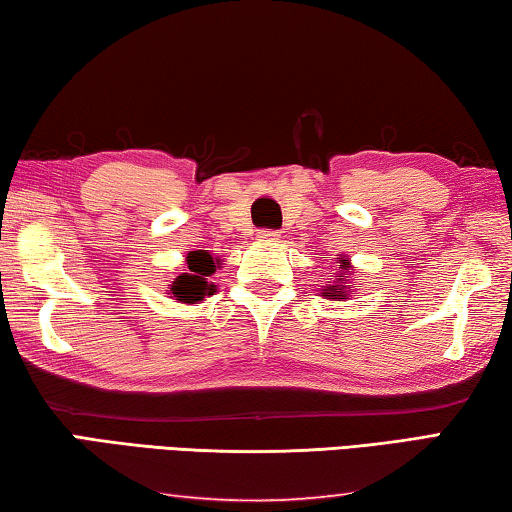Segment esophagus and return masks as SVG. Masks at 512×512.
I'll return each instance as SVG.
<instances>
[{
    "label": "esophagus",
    "instance_id": "obj_1",
    "mask_svg": "<svg viewBox=\"0 0 512 512\" xmlns=\"http://www.w3.org/2000/svg\"><path fill=\"white\" fill-rule=\"evenodd\" d=\"M258 240H261V242H277L279 233L277 231H261V233H258Z\"/></svg>",
    "mask_w": 512,
    "mask_h": 512
}]
</instances>
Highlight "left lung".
Masks as SVG:
<instances>
[{"label":"left lung","instance_id":"1","mask_svg":"<svg viewBox=\"0 0 512 512\" xmlns=\"http://www.w3.org/2000/svg\"><path fill=\"white\" fill-rule=\"evenodd\" d=\"M338 256H341V261H336V263H341V265H338L336 279L327 281L325 286L320 288V297H325V300H329V302L350 300L352 288H355V283H352V279H350V272H352L350 258L343 256V254H338Z\"/></svg>","mask_w":512,"mask_h":512}]
</instances>
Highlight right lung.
Wrapping results in <instances>:
<instances>
[{"label":"right lung","instance_id":"1","mask_svg":"<svg viewBox=\"0 0 512 512\" xmlns=\"http://www.w3.org/2000/svg\"><path fill=\"white\" fill-rule=\"evenodd\" d=\"M185 272H180L178 277L171 281L169 297H174L180 304H199L206 297L217 293V286L212 283V274L217 272V267L222 265V258H212L210 251L196 249L190 251L185 258Z\"/></svg>","mask_w":512,"mask_h":512}]
</instances>
